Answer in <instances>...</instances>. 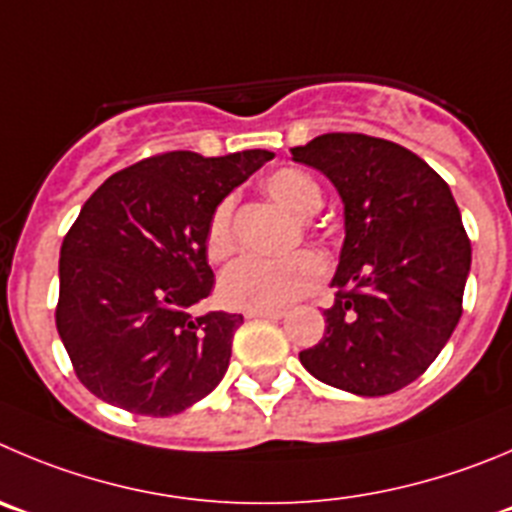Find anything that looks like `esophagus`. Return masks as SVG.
<instances>
[{
  "mask_svg": "<svg viewBox=\"0 0 512 512\" xmlns=\"http://www.w3.org/2000/svg\"><path fill=\"white\" fill-rule=\"evenodd\" d=\"M247 318H267V321H280L285 310H247Z\"/></svg>",
  "mask_w": 512,
  "mask_h": 512,
  "instance_id": "esophagus-1",
  "label": "esophagus"
}]
</instances>
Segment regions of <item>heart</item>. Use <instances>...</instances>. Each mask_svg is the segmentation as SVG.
<instances>
[{"label":"heart","instance_id":"1","mask_svg":"<svg viewBox=\"0 0 512 512\" xmlns=\"http://www.w3.org/2000/svg\"><path fill=\"white\" fill-rule=\"evenodd\" d=\"M270 199L288 209L295 217H310L321 209L323 194L305 171L285 169L272 171L265 179ZM234 252L232 232V199H222L212 209L204 227V255L209 262L229 260ZM326 275V265L313 252H295L283 260H247L234 262L219 278V298L224 305L237 310H283L308 295Z\"/></svg>","mask_w":512,"mask_h":512}]
</instances>
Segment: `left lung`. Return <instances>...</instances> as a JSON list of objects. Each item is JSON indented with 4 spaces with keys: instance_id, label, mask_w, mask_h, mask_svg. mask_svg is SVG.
I'll return each instance as SVG.
<instances>
[{
    "instance_id": "8db88e82",
    "label": "left lung",
    "mask_w": 512,
    "mask_h": 512,
    "mask_svg": "<svg viewBox=\"0 0 512 512\" xmlns=\"http://www.w3.org/2000/svg\"><path fill=\"white\" fill-rule=\"evenodd\" d=\"M290 151L331 179L346 219L336 303L300 364L351 394H394L460 323L472 247L455 197L427 161L384 138L323 133Z\"/></svg>"
}]
</instances>
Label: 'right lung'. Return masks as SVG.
<instances>
[{"mask_svg":"<svg viewBox=\"0 0 512 512\" xmlns=\"http://www.w3.org/2000/svg\"><path fill=\"white\" fill-rule=\"evenodd\" d=\"M270 151H169L108 176L60 247L55 323L80 384L133 414L171 417L222 381L242 315L189 308L214 288L204 227Z\"/></svg>","mask_w":512,"mask_h":512,"instance_id":"obj_1","label":"right lung"}]
</instances>
